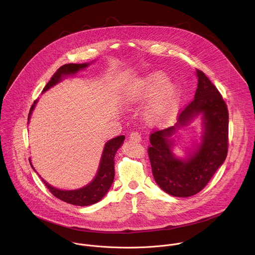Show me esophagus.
Instances as JSON below:
<instances>
[{
    "label": "esophagus",
    "instance_id": "esophagus-1",
    "mask_svg": "<svg viewBox=\"0 0 255 255\" xmlns=\"http://www.w3.org/2000/svg\"><path fill=\"white\" fill-rule=\"evenodd\" d=\"M129 138H130V140H132V141H134V142H139V141H141V135H140V133L137 132V131H133V132L130 134Z\"/></svg>",
    "mask_w": 255,
    "mask_h": 255
}]
</instances>
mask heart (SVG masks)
<instances>
[{"label":"heart","instance_id":"obj_1","mask_svg":"<svg viewBox=\"0 0 255 255\" xmlns=\"http://www.w3.org/2000/svg\"><path fill=\"white\" fill-rule=\"evenodd\" d=\"M156 96L147 107V119L153 124L164 125L169 123L177 110L180 90L168 77L161 72H154L143 78L139 84L128 93L129 101L150 99Z\"/></svg>","mask_w":255,"mask_h":255}]
</instances>
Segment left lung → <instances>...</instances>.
Segmentation results:
<instances>
[{
	"instance_id": "obj_1",
	"label": "left lung",
	"mask_w": 255,
	"mask_h": 255,
	"mask_svg": "<svg viewBox=\"0 0 255 255\" xmlns=\"http://www.w3.org/2000/svg\"><path fill=\"white\" fill-rule=\"evenodd\" d=\"M198 88L181 112L179 123L150 136L148 155L156 183L167 194L187 198L201 192L225 162L229 150V110L222 94L208 76L197 69ZM204 115L203 143L188 160H179L170 152L167 139L194 115Z\"/></svg>"
}]
</instances>
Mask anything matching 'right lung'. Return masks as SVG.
Instances as JSON below:
<instances>
[{"mask_svg":"<svg viewBox=\"0 0 255 255\" xmlns=\"http://www.w3.org/2000/svg\"><path fill=\"white\" fill-rule=\"evenodd\" d=\"M87 65H88L87 63L63 64L54 72V74L51 76L50 80L44 86L42 91L44 92L49 87L56 84L58 81L61 80L62 76L75 73L79 69L85 68ZM35 102L36 101H34V103L30 107V110L28 113V119H29V115L34 107ZM124 139H125L124 136H117L105 144L97 176L89 185H87L81 189L74 190V191H61V190H57V189L51 187L50 185H48L45 181H43L41 179L43 184L55 198L65 202L67 204H70V205L85 207V206H90V205H93V204L99 202L106 195V193L108 192L109 188L111 187V185L113 183V180H114V157H115L116 151L120 148Z\"/></svg>","mask_w":255,"mask_h":255,"instance_id":"1","label":"right lung"}]
</instances>
